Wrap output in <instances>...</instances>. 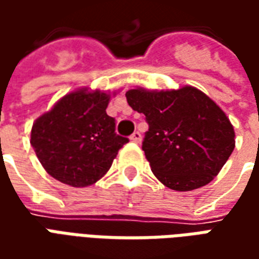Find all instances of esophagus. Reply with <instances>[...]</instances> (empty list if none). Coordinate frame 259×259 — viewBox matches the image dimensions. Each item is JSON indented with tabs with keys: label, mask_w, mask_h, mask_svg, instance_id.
Returning <instances> with one entry per match:
<instances>
[{
	"label": "esophagus",
	"mask_w": 259,
	"mask_h": 259,
	"mask_svg": "<svg viewBox=\"0 0 259 259\" xmlns=\"http://www.w3.org/2000/svg\"><path fill=\"white\" fill-rule=\"evenodd\" d=\"M130 140L135 141V143H140V141H141V133H140V132H135L133 135L130 136Z\"/></svg>",
	"instance_id": "1"
}]
</instances>
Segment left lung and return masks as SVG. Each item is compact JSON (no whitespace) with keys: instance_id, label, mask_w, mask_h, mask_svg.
Listing matches in <instances>:
<instances>
[{"instance_id":"obj_1","label":"left lung","mask_w":259,"mask_h":259,"mask_svg":"<svg viewBox=\"0 0 259 259\" xmlns=\"http://www.w3.org/2000/svg\"><path fill=\"white\" fill-rule=\"evenodd\" d=\"M129 105L144 113L148 130L143 151L152 174L176 191L208 185L234 150V129L221 108L195 87L133 89Z\"/></svg>"}]
</instances>
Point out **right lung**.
I'll return each mask as SVG.
<instances>
[{"label":"right lung","instance_id":"right-lung-1","mask_svg":"<svg viewBox=\"0 0 259 259\" xmlns=\"http://www.w3.org/2000/svg\"><path fill=\"white\" fill-rule=\"evenodd\" d=\"M111 96L79 89L62 97L31 127L30 144L42 168L72 187L94 185L129 139L116 135L107 115Z\"/></svg>","mask_w":259,"mask_h":259}]
</instances>
